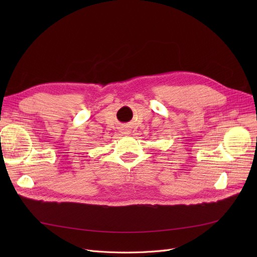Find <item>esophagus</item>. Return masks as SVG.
Listing matches in <instances>:
<instances>
[{
	"label": "esophagus",
	"instance_id": "obj_1",
	"mask_svg": "<svg viewBox=\"0 0 257 257\" xmlns=\"http://www.w3.org/2000/svg\"><path fill=\"white\" fill-rule=\"evenodd\" d=\"M122 133H123L124 135H128V134L131 133V131H130L128 128H123V131H122Z\"/></svg>",
	"mask_w": 257,
	"mask_h": 257
}]
</instances>
